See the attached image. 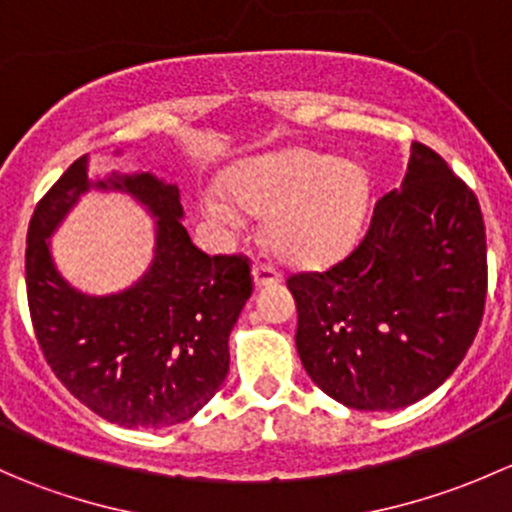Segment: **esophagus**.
Masks as SVG:
<instances>
[{
	"mask_svg": "<svg viewBox=\"0 0 512 512\" xmlns=\"http://www.w3.org/2000/svg\"><path fill=\"white\" fill-rule=\"evenodd\" d=\"M252 282H255V287H270V285H280L282 277L280 272L275 270V267L270 265H262V262H257L255 267H252Z\"/></svg>",
	"mask_w": 512,
	"mask_h": 512,
	"instance_id": "1",
	"label": "esophagus"
}]
</instances>
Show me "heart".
Here are the masks:
<instances>
[{"label":"heart","instance_id":"1","mask_svg":"<svg viewBox=\"0 0 512 512\" xmlns=\"http://www.w3.org/2000/svg\"><path fill=\"white\" fill-rule=\"evenodd\" d=\"M223 188L247 215L270 214V247L282 260L304 267L347 255L369 210L364 168L307 148L242 160L225 175ZM205 208L220 220H235V210L218 195H210Z\"/></svg>","mask_w":512,"mask_h":512}]
</instances>
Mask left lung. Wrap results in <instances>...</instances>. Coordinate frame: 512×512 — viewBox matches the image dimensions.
<instances>
[{
  "label": "left lung",
  "instance_id": "1",
  "mask_svg": "<svg viewBox=\"0 0 512 512\" xmlns=\"http://www.w3.org/2000/svg\"><path fill=\"white\" fill-rule=\"evenodd\" d=\"M299 359L339 404L394 411L456 371L488 289L476 193L431 148L411 146L399 190L376 203L359 247L327 272L292 275Z\"/></svg>",
  "mask_w": 512,
  "mask_h": 512
}]
</instances>
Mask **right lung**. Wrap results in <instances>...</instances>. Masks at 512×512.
<instances>
[{"mask_svg":"<svg viewBox=\"0 0 512 512\" xmlns=\"http://www.w3.org/2000/svg\"><path fill=\"white\" fill-rule=\"evenodd\" d=\"M89 189L123 192L157 220L147 275L113 295H86L55 270L48 237ZM252 294L240 255H205L183 227L175 183L153 173L89 178L69 165L36 205L27 232V297L36 339L56 379L84 406L126 428L193 418L223 386L232 327Z\"/></svg>","mask_w":512,"mask_h":512,"instance_id":"1","label":"right lung"}]
</instances>
